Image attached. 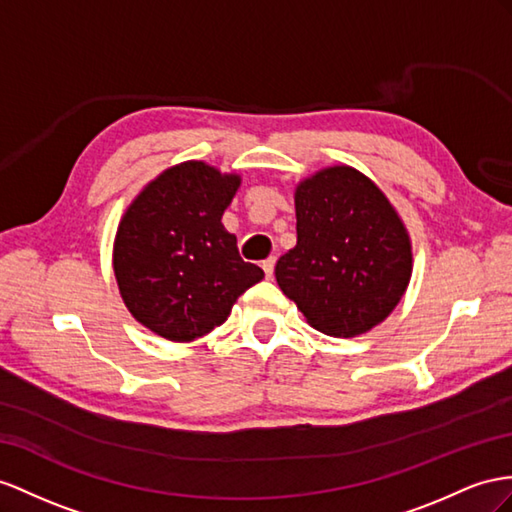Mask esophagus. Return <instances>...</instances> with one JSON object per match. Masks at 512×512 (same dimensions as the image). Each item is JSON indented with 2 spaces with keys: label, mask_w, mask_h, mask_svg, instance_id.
Wrapping results in <instances>:
<instances>
[{
  "label": "esophagus",
  "mask_w": 512,
  "mask_h": 512,
  "mask_svg": "<svg viewBox=\"0 0 512 512\" xmlns=\"http://www.w3.org/2000/svg\"><path fill=\"white\" fill-rule=\"evenodd\" d=\"M274 257H268V259H264L261 261V268H264V272H266V279H272V274H274Z\"/></svg>",
  "instance_id": "obj_1"
}]
</instances>
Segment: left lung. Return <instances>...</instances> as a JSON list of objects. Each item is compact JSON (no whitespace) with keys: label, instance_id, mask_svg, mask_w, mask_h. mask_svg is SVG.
Here are the masks:
<instances>
[{"label":"left lung","instance_id":"8db88e82","mask_svg":"<svg viewBox=\"0 0 512 512\" xmlns=\"http://www.w3.org/2000/svg\"><path fill=\"white\" fill-rule=\"evenodd\" d=\"M294 205L296 246L274 268L281 292L324 335L368 333L411 281L413 246L396 207L346 164L298 181Z\"/></svg>","mask_w":512,"mask_h":512}]
</instances>
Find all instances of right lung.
Returning <instances> with one entry per match:
<instances>
[{
    "instance_id": "obj_1",
    "label": "right lung",
    "mask_w": 512,
    "mask_h": 512,
    "mask_svg": "<svg viewBox=\"0 0 512 512\" xmlns=\"http://www.w3.org/2000/svg\"><path fill=\"white\" fill-rule=\"evenodd\" d=\"M240 183V175L207 162H181L149 181L119 222L112 266L123 303L168 342L214 331L264 279L220 222Z\"/></svg>"
}]
</instances>
